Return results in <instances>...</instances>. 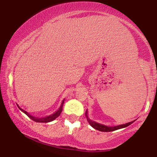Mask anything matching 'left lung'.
I'll list each match as a JSON object with an SVG mask.
<instances>
[{
    "instance_id": "left-lung-1",
    "label": "left lung",
    "mask_w": 157,
    "mask_h": 157,
    "mask_svg": "<svg viewBox=\"0 0 157 157\" xmlns=\"http://www.w3.org/2000/svg\"><path fill=\"white\" fill-rule=\"evenodd\" d=\"M87 113H87V110H86V117L87 121H89L90 125H91L94 128H95V129H96V130L100 131V132H113V131L120 129V128H125V127H126V126L131 125V124H132L133 122L134 121H133L128 122V123H126L125 124H121V125L116 126H107L103 125V124L96 123V122H95V121H91V120L89 118V117H88Z\"/></svg>"
}]
</instances>
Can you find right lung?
Returning <instances> with one entry per match:
<instances>
[{
  "label": "right lung",
  "instance_id": "1",
  "mask_svg": "<svg viewBox=\"0 0 157 157\" xmlns=\"http://www.w3.org/2000/svg\"><path fill=\"white\" fill-rule=\"evenodd\" d=\"M63 102H64V100H63V101H62L61 105V106H60V108L59 109V110L56 111V112H55L54 113H53L52 115L48 116V117H43V118H36V117H33V116L30 115L29 113L27 112V111H25L23 110V109H21L20 107L18 106V105H17V106H18L19 109H20V110H21V111H23V113H25V114H26V115L28 116V117H29L30 118V119L33 120V121H36V122H40V123H47V122H50V121H53V120L56 119V118H57L58 117H59V116L60 114H61V111H62V109H63Z\"/></svg>",
  "mask_w": 157,
  "mask_h": 157
}]
</instances>
